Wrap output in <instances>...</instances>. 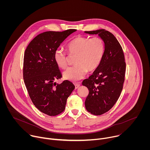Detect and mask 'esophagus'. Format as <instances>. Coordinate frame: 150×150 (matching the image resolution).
Here are the masks:
<instances>
[{"mask_svg": "<svg viewBox=\"0 0 150 150\" xmlns=\"http://www.w3.org/2000/svg\"><path fill=\"white\" fill-rule=\"evenodd\" d=\"M75 89H77L78 88H79L80 87V83H75Z\"/></svg>", "mask_w": 150, "mask_h": 150, "instance_id": "esophagus-1", "label": "esophagus"}]
</instances>
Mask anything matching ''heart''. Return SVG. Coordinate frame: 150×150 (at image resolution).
<instances>
[{
  "label": "heart",
  "instance_id": "heart-1",
  "mask_svg": "<svg viewBox=\"0 0 150 150\" xmlns=\"http://www.w3.org/2000/svg\"><path fill=\"white\" fill-rule=\"evenodd\" d=\"M70 55H76L75 64L63 73L65 79L78 81L86 75L88 71H93L99 66L104 52L103 40L99 37L89 38L78 36L68 45ZM56 65L62 69L68 66V54L62 49H57L53 54Z\"/></svg>",
  "mask_w": 150,
  "mask_h": 150
}]
</instances>
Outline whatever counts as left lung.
Here are the masks:
<instances>
[{"mask_svg":"<svg viewBox=\"0 0 150 150\" xmlns=\"http://www.w3.org/2000/svg\"><path fill=\"white\" fill-rule=\"evenodd\" d=\"M84 33L98 34L104 43L99 66L82 82V85L89 90L85 108L93 115H101L113 108L123 89L126 71L124 54L119 41L109 31L101 29Z\"/></svg>","mask_w":150,"mask_h":150,"instance_id":"obj_1","label":"left lung"}]
</instances>
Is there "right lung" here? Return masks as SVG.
Segmentation results:
<instances>
[{
  "mask_svg": "<svg viewBox=\"0 0 150 150\" xmlns=\"http://www.w3.org/2000/svg\"><path fill=\"white\" fill-rule=\"evenodd\" d=\"M76 30L46 31L36 36L27 46L24 57L23 78L30 97L40 112L56 116L65 109L74 85L66 80L56 84L62 77L54 60V51Z\"/></svg>",
  "mask_w": 150,
  "mask_h": 150,
  "instance_id": "right-lung-1",
  "label": "right lung"
}]
</instances>
